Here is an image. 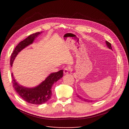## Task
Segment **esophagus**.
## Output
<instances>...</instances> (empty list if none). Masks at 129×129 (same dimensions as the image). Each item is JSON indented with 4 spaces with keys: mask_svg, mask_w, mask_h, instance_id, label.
<instances>
[{
    "mask_svg": "<svg viewBox=\"0 0 129 129\" xmlns=\"http://www.w3.org/2000/svg\"><path fill=\"white\" fill-rule=\"evenodd\" d=\"M70 71H71V68H70V67H66L63 70V73L64 74H67Z\"/></svg>",
    "mask_w": 129,
    "mask_h": 129,
    "instance_id": "1",
    "label": "esophagus"
}]
</instances>
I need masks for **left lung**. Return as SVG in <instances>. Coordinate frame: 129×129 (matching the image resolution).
<instances>
[{"mask_svg":"<svg viewBox=\"0 0 129 129\" xmlns=\"http://www.w3.org/2000/svg\"><path fill=\"white\" fill-rule=\"evenodd\" d=\"M105 43H106V45H107V47H108L109 49H112L111 45L110 43H109V42L108 41H105ZM77 97H79V98L80 99H81V100H83V101H85V102H92V101H91V100H88V99H84V98H83V97H82L81 96H79V95H78L77 94Z\"/></svg>","mask_w":129,"mask_h":129,"instance_id":"obj_1","label":"left lung"}]
</instances>
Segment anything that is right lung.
Segmentation results:
<instances>
[{
    "mask_svg": "<svg viewBox=\"0 0 129 129\" xmlns=\"http://www.w3.org/2000/svg\"><path fill=\"white\" fill-rule=\"evenodd\" d=\"M42 32L33 33L19 42L11 55L10 60L11 66H12L13 61L18 53L26 47L32 44L35 39ZM63 70L50 74L40 84L32 88L26 87L20 85L15 79L13 73H12V80L15 90L26 102L33 104H42L47 102L51 98L53 85L63 77Z\"/></svg>",
    "mask_w": 129,
    "mask_h": 129,
    "instance_id": "right-lung-1",
    "label": "right lung"
}]
</instances>
